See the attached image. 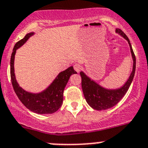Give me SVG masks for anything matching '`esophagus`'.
<instances>
[{"label":"esophagus","mask_w":148,"mask_h":148,"mask_svg":"<svg viewBox=\"0 0 148 148\" xmlns=\"http://www.w3.org/2000/svg\"><path fill=\"white\" fill-rule=\"evenodd\" d=\"M74 70L77 71V72H79L82 68H81L80 65L78 64V63H76L75 65H74Z\"/></svg>","instance_id":"esophagus-1"}]
</instances>
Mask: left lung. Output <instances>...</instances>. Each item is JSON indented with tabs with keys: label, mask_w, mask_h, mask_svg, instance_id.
<instances>
[{
	"label": "left lung",
	"mask_w": 148,
	"mask_h": 148,
	"mask_svg": "<svg viewBox=\"0 0 148 148\" xmlns=\"http://www.w3.org/2000/svg\"><path fill=\"white\" fill-rule=\"evenodd\" d=\"M116 33L119 34L128 41L134 61L133 70L130 77L128 79L127 82L124 84L123 86L118 89L113 90L106 89L100 86L99 84L89 78L85 73L81 71L82 88L85 100L92 108L96 110H105L116 105L125 96L134 77L135 69H136V57L134 53L130 41L121 29H116Z\"/></svg>",
	"instance_id": "1"
}]
</instances>
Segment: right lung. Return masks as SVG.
I'll return each instance as SVG.
<instances>
[{"mask_svg": "<svg viewBox=\"0 0 148 148\" xmlns=\"http://www.w3.org/2000/svg\"><path fill=\"white\" fill-rule=\"evenodd\" d=\"M34 34V33H29L26 34L23 39L16 42L14 45L10 62V74L12 86L20 101L30 111L41 114H52L58 111L61 107L65 87L68 83L71 74H77V71H74L73 66L68 68L67 69L61 71L58 75L55 80L46 90L39 93H29L19 86L14 74V55L16 49L23 46L27 40Z\"/></svg>", "mask_w": 148, "mask_h": 148, "instance_id": "1", "label": "right lung"}]
</instances>
